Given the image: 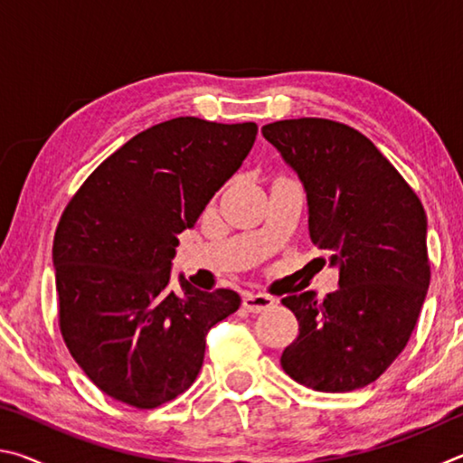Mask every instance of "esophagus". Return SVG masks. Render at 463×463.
Segmentation results:
<instances>
[{"label":"esophagus","instance_id":"34e87169","mask_svg":"<svg viewBox=\"0 0 463 463\" xmlns=\"http://www.w3.org/2000/svg\"><path fill=\"white\" fill-rule=\"evenodd\" d=\"M273 304H276V300L265 294H245L242 296V308H245L247 312H253V315L271 308Z\"/></svg>","mask_w":463,"mask_h":463}]
</instances>
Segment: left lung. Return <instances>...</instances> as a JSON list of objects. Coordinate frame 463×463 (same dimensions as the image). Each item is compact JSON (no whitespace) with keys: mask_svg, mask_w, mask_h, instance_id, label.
Instances as JSON below:
<instances>
[{"mask_svg":"<svg viewBox=\"0 0 463 463\" xmlns=\"http://www.w3.org/2000/svg\"><path fill=\"white\" fill-rule=\"evenodd\" d=\"M304 185L310 241L331 250L339 289L286 296L298 336L281 367L302 386L351 392L401 355L425 302L430 265L427 214L394 165L347 124L298 118L265 124Z\"/></svg>","mask_w":463,"mask_h":463,"instance_id":"1","label":"left lung"}]
</instances>
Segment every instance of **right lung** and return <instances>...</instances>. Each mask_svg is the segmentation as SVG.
Wrapping results in <instances>:
<instances>
[{"label":"right lung","mask_w":463,"mask_h":463,"mask_svg":"<svg viewBox=\"0 0 463 463\" xmlns=\"http://www.w3.org/2000/svg\"><path fill=\"white\" fill-rule=\"evenodd\" d=\"M255 122L182 116L138 132L67 203L52 242L69 354L114 401L156 409L198 378L206 335L241 307L232 289L169 288L177 234L231 179Z\"/></svg>","instance_id":"1"}]
</instances>
